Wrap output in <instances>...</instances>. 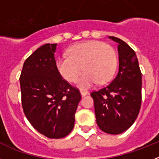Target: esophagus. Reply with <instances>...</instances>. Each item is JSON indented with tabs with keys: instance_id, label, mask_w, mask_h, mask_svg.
<instances>
[{
	"instance_id": "1",
	"label": "esophagus",
	"mask_w": 159,
	"mask_h": 159,
	"mask_svg": "<svg viewBox=\"0 0 159 159\" xmlns=\"http://www.w3.org/2000/svg\"><path fill=\"white\" fill-rule=\"evenodd\" d=\"M80 94L82 96H85L86 95H88V91H85V90H80Z\"/></svg>"
}]
</instances>
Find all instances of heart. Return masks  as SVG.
<instances>
[{
	"label": "heart",
	"mask_w": 159,
	"mask_h": 159,
	"mask_svg": "<svg viewBox=\"0 0 159 159\" xmlns=\"http://www.w3.org/2000/svg\"><path fill=\"white\" fill-rule=\"evenodd\" d=\"M67 57L57 59V69L69 83H75L83 71L78 86L89 88L99 82L105 84L113 76L117 64L116 53L107 43L97 40L82 42L67 50Z\"/></svg>",
	"instance_id": "b5f03b06"
}]
</instances>
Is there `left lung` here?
Returning <instances> with one entry per match:
<instances>
[{
  "label": "left lung",
  "instance_id": "obj_1",
  "mask_svg": "<svg viewBox=\"0 0 159 159\" xmlns=\"http://www.w3.org/2000/svg\"><path fill=\"white\" fill-rule=\"evenodd\" d=\"M119 71L113 80L91 96L94 99L97 125L102 131L119 134L130 127L139 113L142 101V73L134 51L119 38Z\"/></svg>",
  "mask_w": 159,
  "mask_h": 159
}]
</instances>
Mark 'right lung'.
<instances>
[{
    "label": "right lung",
    "mask_w": 159,
    "mask_h": 159,
    "mask_svg": "<svg viewBox=\"0 0 159 159\" xmlns=\"http://www.w3.org/2000/svg\"><path fill=\"white\" fill-rule=\"evenodd\" d=\"M57 43L36 49L24 63L20 84L24 113L39 133L61 139L74 127L81 95L59 74L54 53Z\"/></svg>",
    "instance_id": "right-lung-1"
}]
</instances>
